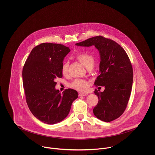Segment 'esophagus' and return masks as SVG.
Returning a JSON list of instances; mask_svg holds the SVG:
<instances>
[{"label":"esophagus","instance_id":"34e87169","mask_svg":"<svg viewBox=\"0 0 155 155\" xmlns=\"http://www.w3.org/2000/svg\"><path fill=\"white\" fill-rule=\"evenodd\" d=\"M88 94V93H84V92H80L79 94V97H83V96H86V95H87Z\"/></svg>","mask_w":155,"mask_h":155}]
</instances>
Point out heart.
Masks as SVG:
<instances>
[{
    "label": "heart",
    "mask_w": 155,
    "mask_h": 155,
    "mask_svg": "<svg viewBox=\"0 0 155 155\" xmlns=\"http://www.w3.org/2000/svg\"><path fill=\"white\" fill-rule=\"evenodd\" d=\"M76 57L79 60V61L87 68H88L89 67L93 66L94 64V58L87 53L79 54L77 55ZM68 62L65 61L62 66L61 71L64 75L67 74L68 72ZM88 85L89 83L88 81L81 79H76L70 84V87L71 88L80 91H86L88 88Z\"/></svg>",
    "instance_id": "heart-1"
}]
</instances>
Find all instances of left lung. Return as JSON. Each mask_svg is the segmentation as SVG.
I'll list each match as a JSON object with an SVG mask.
<instances>
[{
  "instance_id": "obj_1",
  "label": "left lung",
  "mask_w": 155,
  "mask_h": 155,
  "mask_svg": "<svg viewBox=\"0 0 155 155\" xmlns=\"http://www.w3.org/2000/svg\"><path fill=\"white\" fill-rule=\"evenodd\" d=\"M76 45H94L99 51L100 75L94 85L105 89L103 92L97 89L94 92L98 98V104L93 109L94 115L106 122L118 118L127 107L133 86V67L127 54L117 43L101 36L89 38Z\"/></svg>"
}]
</instances>
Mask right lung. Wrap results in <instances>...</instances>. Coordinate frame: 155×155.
I'll list each match as a JSON object with an SVG mask.
<instances>
[{"label":"right lung","instance_id":"obj_1","mask_svg":"<svg viewBox=\"0 0 155 155\" xmlns=\"http://www.w3.org/2000/svg\"><path fill=\"white\" fill-rule=\"evenodd\" d=\"M70 51L63 45L41 44L31 50L23 67L27 104L34 116L45 124H55L64 120L78 97L74 89H67L61 94L55 88V79L63 77V62Z\"/></svg>","mask_w":155,"mask_h":155}]
</instances>
